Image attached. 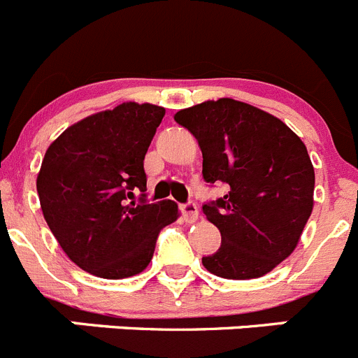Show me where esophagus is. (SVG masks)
Masks as SVG:
<instances>
[{"mask_svg":"<svg viewBox=\"0 0 358 358\" xmlns=\"http://www.w3.org/2000/svg\"><path fill=\"white\" fill-rule=\"evenodd\" d=\"M180 210H182L183 220H185L187 223H194L198 220V207L194 201H187V203H183L182 207H180Z\"/></svg>","mask_w":358,"mask_h":358,"instance_id":"34e87169","label":"esophagus"}]
</instances>
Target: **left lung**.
Listing matches in <instances>:
<instances>
[{"mask_svg":"<svg viewBox=\"0 0 358 358\" xmlns=\"http://www.w3.org/2000/svg\"><path fill=\"white\" fill-rule=\"evenodd\" d=\"M180 126L194 135L207 183L227 194L203 203L222 245L201 263L225 279H254L287 259L313 209L315 173L306 145L273 115L234 99L180 110Z\"/></svg>","mask_w":358,"mask_h":358,"instance_id":"8db88e82","label":"left lung"}]
</instances>
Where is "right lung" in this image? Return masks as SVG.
<instances>
[{
  "mask_svg": "<svg viewBox=\"0 0 358 358\" xmlns=\"http://www.w3.org/2000/svg\"><path fill=\"white\" fill-rule=\"evenodd\" d=\"M166 110L124 102L90 115L50 144L37 194L50 231L79 268L104 279L141 273L160 231L178 217L171 200H145L144 157Z\"/></svg>",
  "mask_w": 358,
  "mask_h": 358,
  "instance_id": "obj_1",
  "label": "right lung"
}]
</instances>
